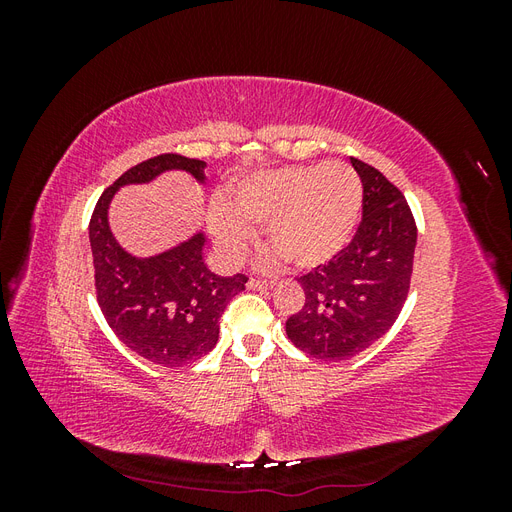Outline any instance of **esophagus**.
<instances>
[{"label":"esophagus","mask_w":512,"mask_h":512,"mask_svg":"<svg viewBox=\"0 0 512 512\" xmlns=\"http://www.w3.org/2000/svg\"><path fill=\"white\" fill-rule=\"evenodd\" d=\"M275 282H265V280H250L247 282V288L250 290H271Z\"/></svg>","instance_id":"1"}]
</instances>
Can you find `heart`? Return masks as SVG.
<instances>
[{
  "mask_svg": "<svg viewBox=\"0 0 512 512\" xmlns=\"http://www.w3.org/2000/svg\"><path fill=\"white\" fill-rule=\"evenodd\" d=\"M363 209V181L346 162H318L258 170L232 190V205L213 200L209 228L228 262H239L256 237L249 224H267L277 252L301 269L327 265L352 241Z\"/></svg>",
  "mask_w": 512,
  "mask_h": 512,
  "instance_id": "obj_1",
  "label": "heart"
}]
</instances>
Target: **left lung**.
Here are the masks:
<instances>
[{"label": "left lung", "mask_w": 512, "mask_h": 512, "mask_svg": "<svg viewBox=\"0 0 512 512\" xmlns=\"http://www.w3.org/2000/svg\"><path fill=\"white\" fill-rule=\"evenodd\" d=\"M363 181V220L346 250L299 277L305 305L286 320V335L320 361H346L393 327L408 297L416 224L380 170L350 158Z\"/></svg>", "instance_id": "1"}]
</instances>
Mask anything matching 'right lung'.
<instances>
[{"instance_id": "obj_1", "label": "right lung", "mask_w": 512, "mask_h": 512, "mask_svg": "<svg viewBox=\"0 0 512 512\" xmlns=\"http://www.w3.org/2000/svg\"><path fill=\"white\" fill-rule=\"evenodd\" d=\"M207 164L164 153L132 166L108 188L89 222L96 292L108 327L132 352L162 367L188 365L209 354L220 337V318L245 290L241 273L218 275L205 262V230L153 256H134L115 239L108 209L126 185H147L170 170L207 185Z\"/></svg>"}]
</instances>
